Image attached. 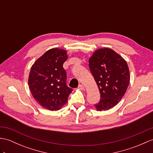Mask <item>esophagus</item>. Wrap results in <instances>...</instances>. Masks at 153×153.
Returning a JSON list of instances; mask_svg holds the SVG:
<instances>
[{
	"instance_id": "34e87169",
	"label": "esophagus",
	"mask_w": 153,
	"mask_h": 153,
	"mask_svg": "<svg viewBox=\"0 0 153 153\" xmlns=\"http://www.w3.org/2000/svg\"><path fill=\"white\" fill-rule=\"evenodd\" d=\"M78 88H79V90H84L85 89V87L83 86L82 85H80L79 86V87H78Z\"/></svg>"
}]
</instances>
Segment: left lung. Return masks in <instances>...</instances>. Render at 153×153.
<instances>
[{"mask_svg": "<svg viewBox=\"0 0 153 153\" xmlns=\"http://www.w3.org/2000/svg\"><path fill=\"white\" fill-rule=\"evenodd\" d=\"M88 66L100 93V100L94 105L97 111L115 106L125 95L130 75L126 60L108 48L98 49L88 60Z\"/></svg>", "mask_w": 153, "mask_h": 153, "instance_id": "1", "label": "left lung"}]
</instances>
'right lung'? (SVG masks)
I'll return each mask as SVG.
<instances>
[{
	"label": "right lung",
	"mask_w": 153,
	"mask_h": 153,
	"mask_svg": "<svg viewBox=\"0 0 153 153\" xmlns=\"http://www.w3.org/2000/svg\"><path fill=\"white\" fill-rule=\"evenodd\" d=\"M68 58L65 49L52 48L31 66L28 83L34 100L45 109L56 111L68 102L73 89L66 84L63 64Z\"/></svg>",
	"instance_id": "add662e5"
}]
</instances>
